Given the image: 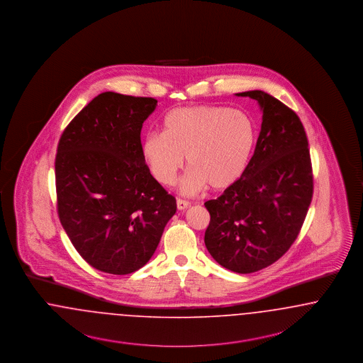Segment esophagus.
<instances>
[{
	"mask_svg": "<svg viewBox=\"0 0 363 363\" xmlns=\"http://www.w3.org/2000/svg\"><path fill=\"white\" fill-rule=\"evenodd\" d=\"M176 203H177V208H179V210H184V208H187L189 206V201H184V199H182V198H177Z\"/></svg>",
	"mask_w": 363,
	"mask_h": 363,
	"instance_id": "1",
	"label": "esophagus"
}]
</instances>
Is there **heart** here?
Returning a JSON list of instances; mask_svg holds the SVG:
<instances>
[{"instance_id": "b5f03b06", "label": "heart", "mask_w": 363, "mask_h": 363, "mask_svg": "<svg viewBox=\"0 0 363 363\" xmlns=\"http://www.w3.org/2000/svg\"><path fill=\"white\" fill-rule=\"evenodd\" d=\"M256 141V125L244 111L220 106L182 107L164 116L162 133L145 137L142 156L164 186L174 184L187 156L191 172L184 189L208 186L223 191L245 174Z\"/></svg>"}]
</instances>
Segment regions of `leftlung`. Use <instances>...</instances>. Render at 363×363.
Returning <instances> with one entry per match:
<instances>
[{"label":"left lung","mask_w":363,"mask_h":363,"mask_svg":"<svg viewBox=\"0 0 363 363\" xmlns=\"http://www.w3.org/2000/svg\"><path fill=\"white\" fill-rule=\"evenodd\" d=\"M263 122L244 176L207 201V251L222 267L251 274L275 263L300 233L313 196L312 161L298 115L263 91Z\"/></svg>","instance_id":"left-lung-1"}]
</instances>
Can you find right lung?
<instances>
[{"label": "right lung", "mask_w": 363, "mask_h": 363, "mask_svg": "<svg viewBox=\"0 0 363 363\" xmlns=\"http://www.w3.org/2000/svg\"><path fill=\"white\" fill-rule=\"evenodd\" d=\"M156 106L153 97L100 94L58 142L60 221L81 257L107 274L143 267L176 213L174 196L142 156V123Z\"/></svg>", "instance_id": "obj_1"}]
</instances>
